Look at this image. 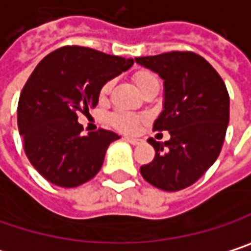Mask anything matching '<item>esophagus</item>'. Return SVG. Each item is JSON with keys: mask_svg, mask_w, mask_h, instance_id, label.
<instances>
[{"mask_svg": "<svg viewBox=\"0 0 251 251\" xmlns=\"http://www.w3.org/2000/svg\"><path fill=\"white\" fill-rule=\"evenodd\" d=\"M125 139L129 142V144H132V145H139V144L142 142V139H141V138H135V136H126Z\"/></svg>", "mask_w": 251, "mask_h": 251, "instance_id": "obj_1", "label": "esophagus"}]
</instances>
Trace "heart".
Wrapping results in <instances>:
<instances>
[{"label": "heart", "instance_id": "1", "mask_svg": "<svg viewBox=\"0 0 251 251\" xmlns=\"http://www.w3.org/2000/svg\"><path fill=\"white\" fill-rule=\"evenodd\" d=\"M152 79H156L152 73H149V72H139V73H136L135 76H133V81H135V84H136V87L139 89L142 84H145L147 81ZM112 80H107V81H104L102 84V87H100V98L104 99L109 93H110V90H112ZM109 122L112 124L113 127H116L118 130H121V132H125V133H133V132H136L138 130V127L141 125V122H142V116H139V115H135V113H132V112H125V110H118V112H113L110 116H109Z\"/></svg>", "mask_w": 251, "mask_h": 251}]
</instances>
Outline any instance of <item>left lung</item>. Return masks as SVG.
Returning a JSON list of instances; mask_svg holds the SVG:
<instances>
[{"instance_id":"1","label":"left lung","mask_w":251,"mask_h":251,"mask_svg":"<svg viewBox=\"0 0 251 251\" xmlns=\"http://www.w3.org/2000/svg\"><path fill=\"white\" fill-rule=\"evenodd\" d=\"M135 60L164 80V110L153 130H168L171 135L164 144L149 138L155 158L141 167V174L159 190H184L200 179L220 155L230 119L227 87L216 69L193 51Z\"/></svg>"}]
</instances>
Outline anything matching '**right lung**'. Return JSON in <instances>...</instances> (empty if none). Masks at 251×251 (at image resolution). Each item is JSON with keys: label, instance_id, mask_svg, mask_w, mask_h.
Wrapping results in <instances>:
<instances>
[{"label": "right lung", "instance_id": "obj_1", "mask_svg": "<svg viewBox=\"0 0 251 251\" xmlns=\"http://www.w3.org/2000/svg\"><path fill=\"white\" fill-rule=\"evenodd\" d=\"M132 64L80 46L57 49L37 64L20 95L17 122L27 158L47 181L73 188L100 171L106 149L119 136L104 129L83 135L77 113L95 107L103 83Z\"/></svg>", "mask_w": 251, "mask_h": 251}]
</instances>
